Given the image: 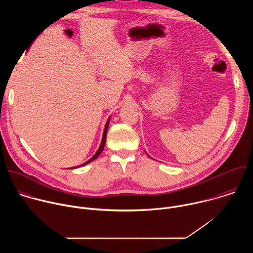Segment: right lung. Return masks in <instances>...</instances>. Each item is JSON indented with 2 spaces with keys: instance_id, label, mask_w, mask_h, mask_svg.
I'll return each instance as SVG.
<instances>
[{
  "instance_id": "obj_1",
  "label": "right lung",
  "mask_w": 253,
  "mask_h": 253,
  "mask_svg": "<svg viewBox=\"0 0 253 253\" xmlns=\"http://www.w3.org/2000/svg\"><path fill=\"white\" fill-rule=\"evenodd\" d=\"M109 122H110V119H108V121H107V123H106V126H105V129H104V133H103V138H102V142H101V145H100V147H99V149H98V151L96 152V154L90 159V160H88L86 163H84V164H82L81 166H84V165H86V164H88V163H90V162H92L93 160H95L100 154H101V152L103 151V148H104V145H105V142H106V134H107V130H108V126H109ZM79 167V166H78Z\"/></svg>"
}]
</instances>
